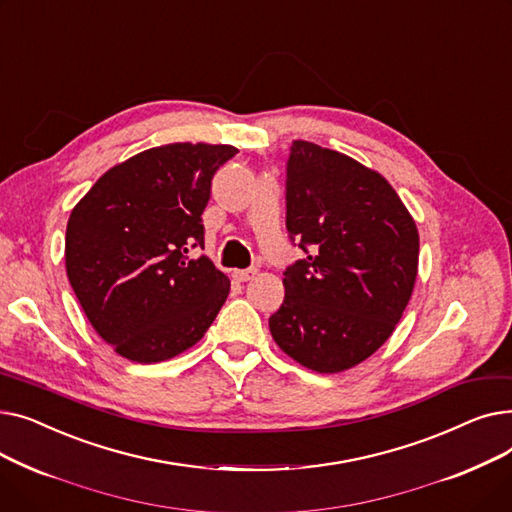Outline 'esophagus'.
I'll list each match as a JSON object with an SVG mask.
<instances>
[{"mask_svg":"<svg viewBox=\"0 0 512 512\" xmlns=\"http://www.w3.org/2000/svg\"><path fill=\"white\" fill-rule=\"evenodd\" d=\"M257 276V267H249V270H234L232 278L238 282H249Z\"/></svg>","mask_w":512,"mask_h":512,"instance_id":"esophagus-1","label":"esophagus"}]
</instances>
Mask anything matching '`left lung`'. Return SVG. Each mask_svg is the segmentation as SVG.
Listing matches in <instances>:
<instances>
[{
  "label": "left lung",
  "instance_id": "1",
  "mask_svg": "<svg viewBox=\"0 0 512 512\" xmlns=\"http://www.w3.org/2000/svg\"><path fill=\"white\" fill-rule=\"evenodd\" d=\"M286 230L305 257L284 272L270 317L282 351L338 373L390 338L417 278L419 232L388 180L353 157L294 141L286 164Z\"/></svg>",
  "mask_w": 512,
  "mask_h": 512
}]
</instances>
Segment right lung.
I'll return each instance as SVG.
<instances>
[{
	"instance_id": "right-lung-1",
	"label": "right lung",
	"mask_w": 512,
	"mask_h": 512,
	"mask_svg": "<svg viewBox=\"0 0 512 512\" xmlns=\"http://www.w3.org/2000/svg\"><path fill=\"white\" fill-rule=\"evenodd\" d=\"M232 145L172 143L107 170L66 228V274L95 332L128 361L159 363L197 344L230 292L201 213Z\"/></svg>"
}]
</instances>
